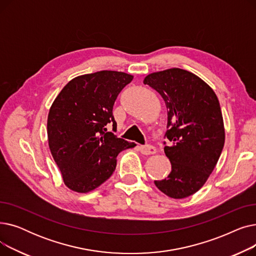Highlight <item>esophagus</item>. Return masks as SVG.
<instances>
[{
	"instance_id": "esophagus-1",
	"label": "esophagus",
	"mask_w": 256,
	"mask_h": 256,
	"mask_svg": "<svg viewBox=\"0 0 256 256\" xmlns=\"http://www.w3.org/2000/svg\"><path fill=\"white\" fill-rule=\"evenodd\" d=\"M139 150H140V152H141L142 154H146V156L156 154V147H154V146H152V145H145V146H142V145H141V146H139Z\"/></svg>"
}]
</instances>
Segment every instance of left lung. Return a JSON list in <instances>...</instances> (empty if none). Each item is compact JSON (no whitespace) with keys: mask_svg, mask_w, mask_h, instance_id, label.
<instances>
[{"mask_svg":"<svg viewBox=\"0 0 256 256\" xmlns=\"http://www.w3.org/2000/svg\"><path fill=\"white\" fill-rule=\"evenodd\" d=\"M143 83L163 98L168 122L164 147L171 172L154 180L158 189L174 199L200 190L216 167L225 142L220 104L214 90L196 74L169 68L146 76Z\"/></svg>","mask_w":256,"mask_h":256,"instance_id":"left-lung-1","label":"left lung"}]
</instances>
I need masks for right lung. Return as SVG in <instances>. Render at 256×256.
<instances>
[{"label": "right lung", "mask_w": 256, "mask_h": 256, "mask_svg": "<svg viewBox=\"0 0 256 256\" xmlns=\"http://www.w3.org/2000/svg\"><path fill=\"white\" fill-rule=\"evenodd\" d=\"M132 78L114 70L78 76L54 100L48 116V146L72 191L96 189L113 174L118 154L134 146L106 128H116L113 106Z\"/></svg>", "instance_id": "add662e5"}]
</instances>
